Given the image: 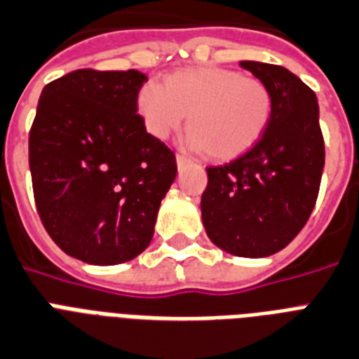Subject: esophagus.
<instances>
[{
  "label": "esophagus",
  "mask_w": 359,
  "mask_h": 359,
  "mask_svg": "<svg viewBox=\"0 0 359 359\" xmlns=\"http://www.w3.org/2000/svg\"><path fill=\"white\" fill-rule=\"evenodd\" d=\"M187 163H189L187 157H183V155H176V165H177V168H183V166L187 165Z\"/></svg>",
  "instance_id": "34e87169"
}]
</instances>
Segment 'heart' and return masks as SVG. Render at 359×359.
<instances>
[{
    "label": "heart",
    "mask_w": 359,
    "mask_h": 359,
    "mask_svg": "<svg viewBox=\"0 0 359 359\" xmlns=\"http://www.w3.org/2000/svg\"><path fill=\"white\" fill-rule=\"evenodd\" d=\"M273 93L255 76L232 69L196 67L166 76L165 84L142 86L136 110L157 140L187 118V146L211 161H232L257 146L273 116Z\"/></svg>",
    "instance_id": "b5f03b06"
}]
</instances>
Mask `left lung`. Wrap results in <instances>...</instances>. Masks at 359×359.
<instances>
[{"mask_svg":"<svg viewBox=\"0 0 359 359\" xmlns=\"http://www.w3.org/2000/svg\"><path fill=\"white\" fill-rule=\"evenodd\" d=\"M240 65L273 93V116L257 146L232 163L210 166L202 223L219 249L245 258L285 249L315 208L324 170V138L315 91L288 69Z\"/></svg>","mask_w":359,"mask_h":359,"instance_id":"obj_1","label":"left lung"}]
</instances>
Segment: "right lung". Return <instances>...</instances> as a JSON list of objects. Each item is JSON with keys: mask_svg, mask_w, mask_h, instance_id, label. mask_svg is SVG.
I'll return each instance as SVG.
<instances>
[{"mask_svg": "<svg viewBox=\"0 0 359 359\" xmlns=\"http://www.w3.org/2000/svg\"><path fill=\"white\" fill-rule=\"evenodd\" d=\"M140 71L79 69L44 86L29 130L39 217L69 257L114 266L154 238L176 157L144 129Z\"/></svg>", "mask_w": 359, "mask_h": 359, "instance_id": "add662e5", "label": "right lung"}]
</instances>
